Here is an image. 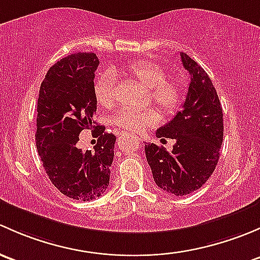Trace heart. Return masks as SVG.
I'll list each match as a JSON object with an SVG mask.
<instances>
[{"label": "heart", "instance_id": "1", "mask_svg": "<svg viewBox=\"0 0 260 260\" xmlns=\"http://www.w3.org/2000/svg\"><path fill=\"white\" fill-rule=\"evenodd\" d=\"M126 74L148 89L149 100L170 114L183 101V85L178 79L168 77L167 71L151 61H135L126 69ZM93 95L100 106L110 109L115 104V76L106 71L98 77L93 85ZM160 115L155 109L121 110L112 116L111 122L126 134H139L159 122Z\"/></svg>", "mask_w": 260, "mask_h": 260}]
</instances>
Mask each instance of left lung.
Here are the masks:
<instances>
[{"mask_svg":"<svg viewBox=\"0 0 260 260\" xmlns=\"http://www.w3.org/2000/svg\"><path fill=\"white\" fill-rule=\"evenodd\" d=\"M190 84L181 111L156 131L157 138L174 139L171 151L145 145L148 164L159 188L181 197L202 188L215 170L223 143V109L213 82L202 66L180 52Z\"/></svg>","mask_w":260,"mask_h":260,"instance_id":"obj_1","label":"left lung"}]
</instances>
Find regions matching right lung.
I'll use <instances>...</instances> for the list:
<instances>
[{
  "instance_id": "obj_1",
  "label": "right lung",
  "mask_w": 260,
  "mask_h": 260,
  "mask_svg": "<svg viewBox=\"0 0 260 260\" xmlns=\"http://www.w3.org/2000/svg\"><path fill=\"white\" fill-rule=\"evenodd\" d=\"M95 53L77 52L47 71L37 101L36 146L51 183L75 200L96 199L110 181L116 136L95 125L93 79L99 66ZM99 134L94 151L78 148L82 129Z\"/></svg>"
}]
</instances>
